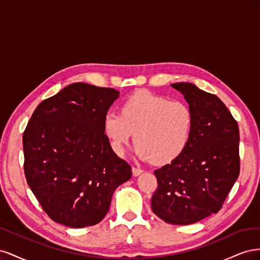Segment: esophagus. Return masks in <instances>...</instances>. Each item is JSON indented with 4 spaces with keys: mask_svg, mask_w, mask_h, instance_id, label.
Returning <instances> with one entry per match:
<instances>
[{
    "mask_svg": "<svg viewBox=\"0 0 260 260\" xmlns=\"http://www.w3.org/2000/svg\"><path fill=\"white\" fill-rule=\"evenodd\" d=\"M143 172V170L139 168V167H132V174L135 177H138L139 175H141Z\"/></svg>",
    "mask_w": 260,
    "mask_h": 260,
    "instance_id": "obj_1",
    "label": "esophagus"
}]
</instances>
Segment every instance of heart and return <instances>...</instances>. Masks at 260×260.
I'll return each instance as SVG.
<instances>
[{
  "instance_id": "obj_1",
  "label": "heart",
  "mask_w": 260,
  "mask_h": 260,
  "mask_svg": "<svg viewBox=\"0 0 260 260\" xmlns=\"http://www.w3.org/2000/svg\"><path fill=\"white\" fill-rule=\"evenodd\" d=\"M193 124V113L184 102L140 91L122 102L120 113H106L102 127L116 154H123L135 135L136 152L141 158L164 165L184 152Z\"/></svg>"
}]
</instances>
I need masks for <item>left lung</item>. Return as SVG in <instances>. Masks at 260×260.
Here are the masks:
<instances>
[{"mask_svg": "<svg viewBox=\"0 0 260 260\" xmlns=\"http://www.w3.org/2000/svg\"><path fill=\"white\" fill-rule=\"evenodd\" d=\"M194 116L188 145L177 159L154 171V214L171 224L186 225L221 209L240 175L237 120L215 94L193 83H172Z\"/></svg>", "mask_w": 260, "mask_h": 260, "instance_id": "left-lung-1", "label": "left lung"}]
</instances>
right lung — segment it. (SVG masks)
Listing matches in <instances>:
<instances>
[{
  "label": "right lung",
  "mask_w": 260,
  "mask_h": 260,
  "mask_svg": "<svg viewBox=\"0 0 260 260\" xmlns=\"http://www.w3.org/2000/svg\"><path fill=\"white\" fill-rule=\"evenodd\" d=\"M119 96L112 88L77 82L38 105L22 135L27 183L43 210L69 228L99 223L130 165L103 132L104 115Z\"/></svg>",
  "instance_id": "right-lung-1"
}]
</instances>
